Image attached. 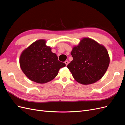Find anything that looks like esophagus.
Instances as JSON below:
<instances>
[{"mask_svg":"<svg viewBox=\"0 0 125 125\" xmlns=\"http://www.w3.org/2000/svg\"><path fill=\"white\" fill-rule=\"evenodd\" d=\"M65 64H66V65L67 66L68 64L69 63V62L67 61H67H65Z\"/></svg>","mask_w":125,"mask_h":125,"instance_id":"obj_1","label":"esophagus"}]
</instances>
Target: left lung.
<instances>
[{"label": "left lung", "instance_id": "obj_1", "mask_svg": "<svg viewBox=\"0 0 125 125\" xmlns=\"http://www.w3.org/2000/svg\"><path fill=\"white\" fill-rule=\"evenodd\" d=\"M71 55L73 60L67 68L75 80L84 85L93 83L103 77L110 62L103 45L86 37L73 47Z\"/></svg>", "mask_w": 125, "mask_h": 125}]
</instances>
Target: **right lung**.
I'll return each instance as SVG.
<instances>
[{"mask_svg": "<svg viewBox=\"0 0 125 125\" xmlns=\"http://www.w3.org/2000/svg\"><path fill=\"white\" fill-rule=\"evenodd\" d=\"M20 66L30 80L38 83H45L54 79L59 70L66 64L58 60L56 54L52 52L46 41H35L22 52Z\"/></svg>", "mask_w": 125, "mask_h": 125, "instance_id": "right-lung-1", "label": "right lung"}]
</instances>
